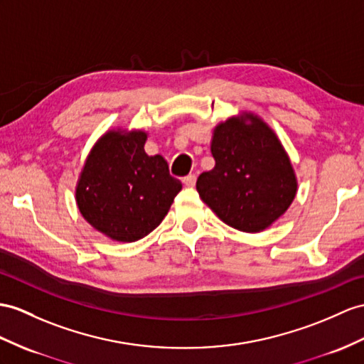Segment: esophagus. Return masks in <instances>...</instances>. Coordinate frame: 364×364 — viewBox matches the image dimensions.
<instances>
[{
  "label": "esophagus",
  "instance_id": "34e87169",
  "mask_svg": "<svg viewBox=\"0 0 364 364\" xmlns=\"http://www.w3.org/2000/svg\"><path fill=\"white\" fill-rule=\"evenodd\" d=\"M182 182H183L185 187H194V183H196V176L188 174L187 177H183Z\"/></svg>",
  "mask_w": 364,
  "mask_h": 364
}]
</instances>
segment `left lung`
Returning a JSON list of instances; mask_svg holds the SVG:
<instances>
[{
    "instance_id": "obj_1",
    "label": "left lung",
    "mask_w": 364,
    "mask_h": 364,
    "mask_svg": "<svg viewBox=\"0 0 364 364\" xmlns=\"http://www.w3.org/2000/svg\"><path fill=\"white\" fill-rule=\"evenodd\" d=\"M215 168L198 177L200 199L239 232L259 233L294 202L298 182L284 146L258 115L242 112L213 131Z\"/></svg>"
}]
</instances>
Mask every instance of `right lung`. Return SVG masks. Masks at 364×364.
<instances>
[{"mask_svg":"<svg viewBox=\"0 0 364 364\" xmlns=\"http://www.w3.org/2000/svg\"><path fill=\"white\" fill-rule=\"evenodd\" d=\"M141 129H111L95 141L80 173L75 200L97 232L117 242H134L162 223L181 181L162 156H148Z\"/></svg>","mask_w":364,"mask_h":364,"instance_id":"1","label":"right lung"}]
</instances>
